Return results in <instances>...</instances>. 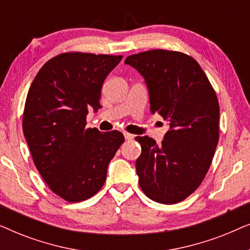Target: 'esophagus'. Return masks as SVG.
<instances>
[{"label": "esophagus", "instance_id": "1", "mask_svg": "<svg viewBox=\"0 0 250 250\" xmlns=\"http://www.w3.org/2000/svg\"><path fill=\"white\" fill-rule=\"evenodd\" d=\"M124 136H125L126 140H128V141H129V140L134 139V135L131 134V133H127V132H124Z\"/></svg>", "mask_w": 250, "mask_h": 250}]
</instances>
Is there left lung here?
I'll return each instance as SVG.
<instances>
[{
    "label": "left lung",
    "instance_id": "left-lung-1",
    "mask_svg": "<svg viewBox=\"0 0 250 250\" xmlns=\"http://www.w3.org/2000/svg\"><path fill=\"white\" fill-rule=\"evenodd\" d=\"M125 63L145 77L150 109L168 122L162 145L136 136L142 152L135 167L150 199L173 205L198 189L213 160L220 138V104L206 74L192 57L177 51L149 50Z\"/></svg>",
    "mask_w": 250,
    "mask_h": 250
}]
</instances>
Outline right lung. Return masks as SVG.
Returning <instances> with one entry per match:
<instances>
[{
	"label": "right lung",
	"instance_id": "add662e5",
	"mask_svg": "<svg viewBox=\"0 0 250 250\" xmlns=\"http://www.w3.org/2000/svg\"><path fill=\"white\" fill-rule=\"evenodd\" d=\"M123 56L66 52L41 68L30 85L22 129L34 164L51 190L69 203L93 197L124 135L86 128L102 84Z\"/></svg>",
	"mask_w": 250,
	"mask_h": 250
}]
</instances>
